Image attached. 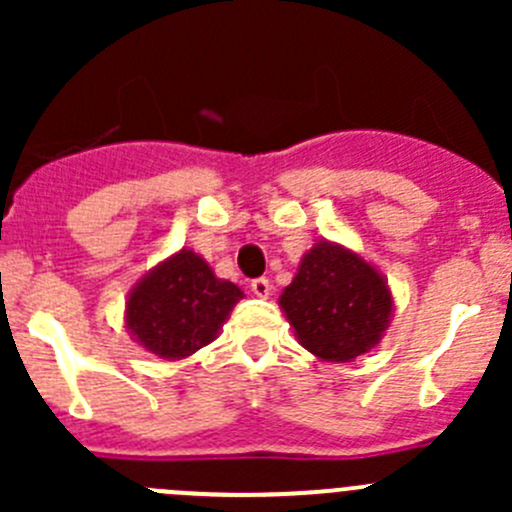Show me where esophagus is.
<instances>
[{
  "instance_id": "1",
  "label": "esophagus",
  "mask_w": 512,
  "mask_h": 512,
  "mask_svg": "<svg viewBox=\"0 0 512 512\" xmlns=\"http://www.w3.org/2000/svg\"><path fill=\"white\" fill-rule=\"evenodd\" d=\"M250 289L257 294V297L267 299V297H270V292H272V285H270V280H267V277H257V280H252Z\"/></svg>"
}]
</instances>
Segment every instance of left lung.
Listing matches in <instances>:
<instances>
[{
  "instance_id": "left-lung-1",
  "label": "left lung",
  "mask_w": 512,
  "mask_h": 512,
  "mask_svg": "<svg viewBox=\"0 0 512 512\" xmlns=\"http://www.w3.org/2000/svg\"><path fill=\"white\" fill-rule=\"evenodd\" d=\"M280 307L294 337L322 361H354L374 349L394 317L386 277L359 252L319 240L299 262Z\"/></svg>"
}]
</instances>
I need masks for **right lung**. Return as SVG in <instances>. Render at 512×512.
Returning a JSON list of instances; mask_svg holds the SVG:
<instances>
[{
    "label": "right lung",
    "instance_id": "1",
    "mask_svg": "<svg viewBox=\"0 0 512 512\" xmlns=\"http://www.w3.org/2000/svg\"><path fill=\"white\" fill-rule=\"evenodd\" d=\"M242 297L240 287L215 277L198 252L183 247L128 292L126 329L158 359H185L218 337Z\"/></svg>",
    "mask_w": 512,
    "mask_h": 512
}]
</instances>
